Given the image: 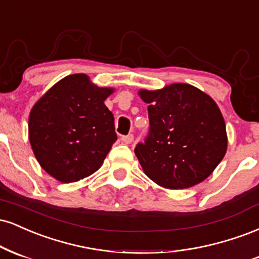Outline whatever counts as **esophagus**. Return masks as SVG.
<instances>
[{"label":"esophagus","instance_id":"esophagus-1","mask_svg":"<svg viewBox=\"0 0 259 259\" xmlns=\"http://www.w3.org/2000/svg\"><path fill=\"white\" fill-rule=\"evenodd\" d=\"M133 139H135V137H133V135H127V136H122L121 141H122L124 144H131V143L133 142Z\"/></svg>","mask_w":259,"mask_h":259}]
</instances>
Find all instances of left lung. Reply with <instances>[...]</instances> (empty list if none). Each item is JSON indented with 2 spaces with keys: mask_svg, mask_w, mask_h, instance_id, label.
Segmentation results:
<instances>
[{
  "mask_svg": "<svg viewBox=\"0 0 259 259\" xmlns=\"http://www.w3.org/2000/svg\"><path fill=\"white\" fill-rule=\"evenodd\" d=\"M148 106L149 133L135 154L151 181L185 189L205 181L223 160L224 118L211 97L188 83L139 91Z\"/></svg>",
  "mask_w": 259,
  "mask_h": 259,
  "instance_id": "left-lung-1",
  "label": "left lung"
}]
</instances>
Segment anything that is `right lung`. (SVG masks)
Wrapping results in <instances>:
<instances>
[{"label": "right lung", "mask_w": 259, "mask_h": 259, "mask_svg": "<svg viewBox=\"0 0 259 259\" xmlns=\"http://www.w3.org/2000/svg\"><path fill=\"white\" fill-rule=\"evenodd\" d=\"M112 88L93 84L84 74L57 82L33 105L29 139L42 168L62 183L77 182L103 165L117 136L104 100Z\"/></svg>", "instance_id": "obj_1"}]
</instances>
